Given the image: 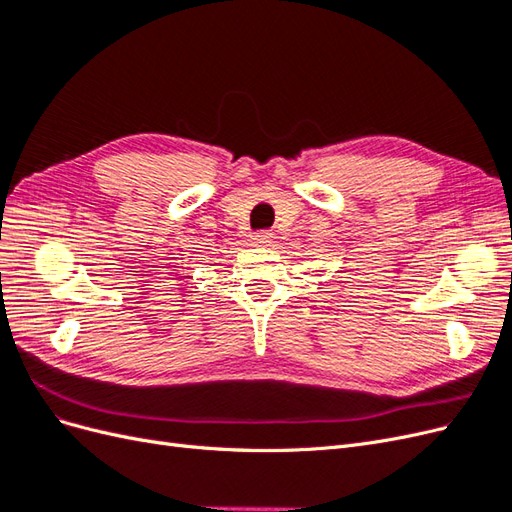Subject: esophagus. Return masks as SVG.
<instances>
[{"instance_id":"obj_1","label":"esophagus","mask_w":512,"mask_h":512,"mask_svg":"<svg viewBox=\"0 0 512 512\" xmlns=\"http://www.w3.org/2000/svg\"><path fill=\"white\" fill-rule=\"evenodd\" d=\"M271 241H273L271 232H256V235H252V243L258 247H267L271 245Z\"/></svg>"}]
</instances>
